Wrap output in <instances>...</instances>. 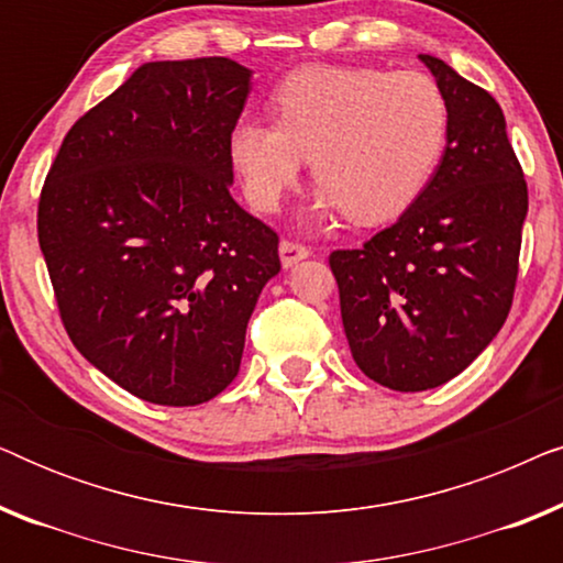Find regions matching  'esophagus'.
<instances>
[{"instance_id":"esophagus-1","label":"esophagus","mask_w":563,"mask_h":563,"mask_svg":"<svg viewBox=\"0 0 563 563\" xmlns=\"http://www.w3.org/2000/svg\"><path fill=\"white\" fill-rule=\"evenodd\" d=\"M279 256H282V266L289 268V266H295L297 261L310 256V249H307V245H302V243H295V241H282L279 243Z\"/></svg>"}]
</instances>
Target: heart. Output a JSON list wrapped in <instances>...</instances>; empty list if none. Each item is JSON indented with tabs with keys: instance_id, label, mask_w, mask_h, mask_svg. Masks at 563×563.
Here are the masks:
<instances>
[{
	"instance_id": "heart-1",
	"label": "heart",
	"mask_w": 563,
	"mask_h": 563,
	"mask_svg": "<svg viewBox=\"0 0 563 563\" xmlns=\"http://www.w3.org/2000/svg\"><path fill=\"white\" fill-rule=\"evenodd\" d=\"M276 122L243 120L230 161L245 199L274 212L310 158L318 212L356 225L402 214L433 179L449 141V104L422 71L312 64L284 76L272 95Z\"/></svg>"
}]
</instances>
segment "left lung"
<instances>
[{
	"instance_id": "left-lung-1",
	"label": "left lung",
	"mask_w": 563,
	"mask_h": 563,
	"mask_svg": "<svg viewBox=\"0 0 563 563\" xmlns=\"http://www.w3.org/2000/svg\"><path fill=\"white\" fill-rule=\"evenodd\" d=\"M449 104L433 179L395 225L330 253L353 361L395 391L464 372L512 307L528 184L489 91L420 56Z\"/></svg>"
}]
</instances>
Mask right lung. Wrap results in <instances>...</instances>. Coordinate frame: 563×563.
Segmentation results:
<instances>
[{
	"label": "right lung",
	"instance_id": "1",
	"mask_svg": "<svg viewBox=\"0 0 563 563\" xmlns=\"http://www.w3.org/2000/svg\"><path fill=\"white\" fill-rule=\"evenodd\" d=\"M251 68L143 64L81 114L37 202L68 338L130 395L191 407L238 376L279 235L230 197V135Z\"/></svg>",
	"mask_w": 563,
	"mask_h": 563
}]
</instances>
